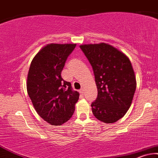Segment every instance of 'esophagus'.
<instances>
[{
  "label": "esophagus",
  "mask_w": 158,
  "mask_h": 158,
  "mask_svg": "<svg viewBox=\"0 0 158 158\" xmlns=\"http://www.w3.org/2000/svg\"><path fill=\"white\" fill-rule=\"evenodd\" d=\"M80 93H81V94H85V89H84V88H81V90H80Z\"/></svg>",
  "instance_id": "obj_1"
}]
</instances>
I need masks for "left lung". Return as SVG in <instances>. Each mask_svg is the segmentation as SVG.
I'll list each match as a JSON object with an SVG mask.
<instances>
[{
	"mask_svg": "<svg viewBox=\"0 0 158 158\" xmlns=\"http://www.w3.org/2000/svg\"><path fill=\"white\" fill-rule=\"evenodd\" d=\"M95 76L98 97L92 111L98 120L114 123L125 116L136 88L132 65L123 52L106 43L80 45Z\"/></svg>",
	"mask_w": 158,
	"mask_h": 158,
	"instance_id": "left-lung-1",
	"label": "left lung"
}]
</instances>
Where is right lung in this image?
I'll use <instances>...</instances> for the list:
<instances>
[{"label":"right lung","instance_id":"right-lung-1","mask_svg":"<svg viewBox=\"0 0 158 158\" xmlns=\"http://www.w3.org/2000/svg\"><path fill=\"white\" fill-rule=\"evenodd\" d=\"M76 44H49L32 60L27 91L40 117L53 125H61L72 117L79 93L63 80L61 71Z\"/></svg>","mask_w":158,"mask_h":158}]
</instances>
